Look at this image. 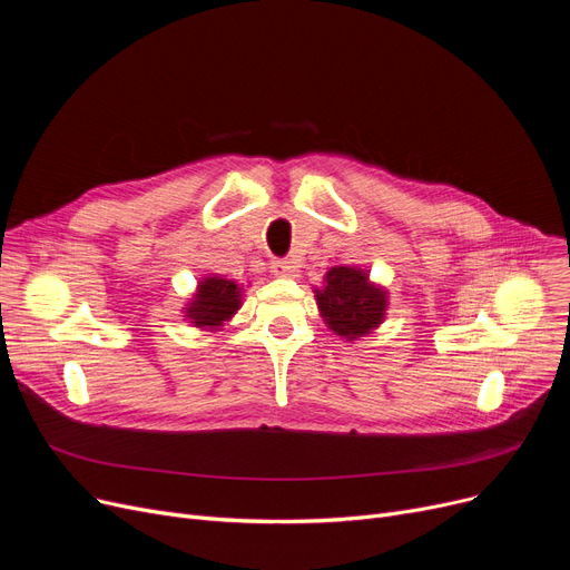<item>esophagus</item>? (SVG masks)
Returning <instances> with one entry per match:
<instances>
[{
    "label": "esophagus",
    "mask_w": 570,
    "mask_h": 570,
    "mask_svg": "<svg viewBox=\"0 0 570 570\" xmlns=\"http://www.w3.org/2000/svg\"><path fill=\"white\" fill-rule=\"evenodd\" d=\"M273 273H275L277 277H282V279H295L297 273H301V269H297L291 261H275V263H273Z\"/></svg>",
    "instance_id": "34e87169"
}]
</instances>
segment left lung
<instances>
[{"mask_svg": "<svg viewBox=\"0 0 570 570\" xmlns=\"http://www.w3.org/2000/svg\"><path fill=\"white\" fill-rule=\"evenodd\" d=\"M314 297L323 323L346 342L372 335L391 305L387 288L372 282L367 269L351 265L327 269L323 286H314Z\"/></svg>", "mask_w": 570, "mask_h": 570, "instance_id": "obj_1", "label": "left lung"}]
</instances>
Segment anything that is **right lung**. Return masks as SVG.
<instances>
[{"label":"right lung","instance_id":"add662e5","mask_svg":"<svg viewBox=\"0 0 570 570\" xmlns=\"http://www.w3.org/2000/svg\"><path fill=\"white\" fill-rule=\"evenodd\" d=\"M245 286L222 275H205L196 284L189 301L183 307V316L191 327L203 333H219L224 325L243 307Z\"/></svg>","mask_w":570,"mask_h":570}]
</instances>
